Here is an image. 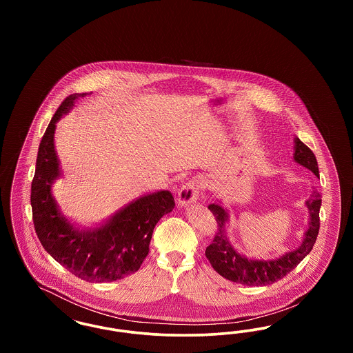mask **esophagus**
I'll return each instance as SVG.
<instances>
[{"label":"esophagus","instance_id":"esophagus-1","mask_svg":"<svg viewBox=\"0 0 353 353\" xmlns=\"http://www.w3.org/2000/svg\"><path fill=\"white\" fill-rule=\"evenodd\" d=\"M201 193V183L199 179L193 177L189 181H186L183 188L179 192V202L181 206H188L193 202L199 200V196Z\"/></svg>","mask_w":353,"mask_h":353}]
</instances>
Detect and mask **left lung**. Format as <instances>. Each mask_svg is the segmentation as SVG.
Returning <instances> with one entry per match:
<instances>
[{"instance_id": "left-lung-1", "label": "left lung", "mask_w": 353, "mask_h": 353, "mask_svg": "<svg viewBox=\"0 0 353 353\" xmlns=\"http://www.w3.org/2000/svg\"><path fill=\"white\" fill-rule=\"evenodd\" d=\"M295 161L303 167L310 169L319 176L318 161L314 154L299 139L295 140ZM310 210V228L305 232L302 246L294 252H288L275 261H249L243 258L232 248L228 238L225 236V222L228 221V213L217 203H210L208 208L217 221V233L213 241L206 248L205 255L209 259L213 269L223 278L245 285H268L278 282L285 275L295 269L308 252L312 250L318 238L320 228V205L321 199L319 193H315L305 202Z\"/></svg>"}]
</instances>
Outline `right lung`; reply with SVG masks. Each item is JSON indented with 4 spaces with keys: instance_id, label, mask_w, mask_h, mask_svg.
Masks as SVG:
<instances>
[{
    "instance_id": "obj_1",
    "label": "right lung",
    "mask_w": 353,
    "mask_h": 353,
    "mask_svg": "<svg viewBox=\"0 0 353 353\" xmlns=\"http://www.w3.org/2000/svg\"><path fill=\"white\" fill-rule=\"evenodd\" d=\"M84 95L72 94L61 103L41 140L30 194L34 229L45 250L75 276L87 282H114L140 269L150 252L154 225L172 212L174 199L168 190L152 193L87 233L75 230L61 217L50 190L59 176L54 130L74 101Z\"/></svg>"
}]
</instances>
